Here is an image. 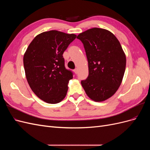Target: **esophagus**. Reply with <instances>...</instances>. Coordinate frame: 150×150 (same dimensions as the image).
<instances>
[{
	"mask_svg": "<svg viewBox=\"0 0 150 150\" xmlns=\"http://www.w3.org/2000/svg\"><path fill=\"white\" fill-rule=\"evenodd\" d=\"M74 72H75V74H78V68H76V69L74 70Z\"/></svg>",
	"mask_w": 150,
	"mask_h": 150,
	"instance_id": "34e87169",
	"label": "esophagus"
}]
</instances>
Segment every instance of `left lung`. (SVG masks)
I'll use <instances>...</instances> for the list:
<instances>
[{
  "label": "left lung",
  "instance_id": "left-lung-1",
  "mask_svg": "<svg viewBox=\"0 0 150 150\" xmlns=\"http://www.w3.org/2000/svg\"><path fill=\"white\" fill-rule=\"evenodd\" d=\"M88 62L89 75L81 81L86 94L101 102L118 89L126 69V56L119 40L108 30L94 28L79 34Z\"/></svg>",
  "mask_w": 150,
  "mask_h": 150
}]
</instances>
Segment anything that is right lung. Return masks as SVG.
<instances>
[{
  "instance_id": "add662e5",
  "label": "right lung",
  "mask_w": 150,
  "mask_h": 150,
  "mask_svg": "<svg viewBox=\"0 0 150 150\" xmlns=\"http://www.w3.org/2000/svg\"><path fill=\"white\" fill-rule=\"evenodd\" d=\"M76 35L55 30L44 32L30 42L24 55L27 80L34 94L49 104L61 102L73 73L66 69L62 54Z\"/></svg>"
}]
</instances>
